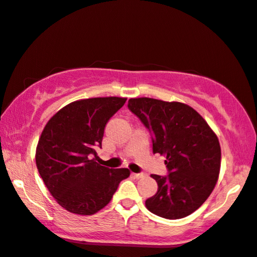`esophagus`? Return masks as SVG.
I'll return each instance as SVG.
<instances>
[{
    "mask_svg": "<svg viewBox=\"0 0 257 257\" xmlns=\"http://www.w3.org/2000/svg\"><path fill=\"white\" fill-rule=\"evenodd\" d=\"M133 177H136V178H141V177H144L145 176V174L144 173H139V174H136V173H132L131 174Z\"/></svg>",
    "mask_w": 257,
    "mask_h": 257,
    "instance_id": "esophagus-1",
    "label": "esophagus"
}]
</instances>
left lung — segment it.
<instances>
[{"instance_id": "left-lung-1", "label": "left lung", "mask_w": 257, "mask_h": 257, "mask_svg": "<svg viewBox=\"0 0 257 257\" xmlns=\"http://www.w3.org/2000/svg\"><path fill=\"white\" fill-rule=\"evenodd\" d=\"M127 107L150 130L153 153L166 155L168 175H152L158 192L146 199V207L166 219L191 214L218 181L221 151L217 136L187 104L141 97L128 99Z\"/></svg>"}]
</instances>
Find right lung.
I'll return each instance as SVG.
<instances>
[{"instance_id":"add662e5","label":"right lung","mask_w":257,"mask_h":257,"mask_svg":"<svg viewBox=\"0 0 257 257\" xmlns=\"http://www.w3.org/2000/svg\"><path fill=\"white\" fill-rule=\"evenodd\" d=\"M125 102L122 97L80 99L59 110L44 127L36 165L48 191L67 211L96 213L130 176L128 169H110L95 160L106 122Z\"/></svg>"}]
</instances>
